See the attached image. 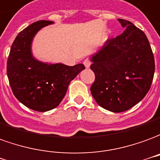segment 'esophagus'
<instances>
[{"label":"esophagus","mask_w":160,"mask_h":160,"mask_svg":"<svg viewBox=\"0 0 160 160\" xmlns=\"http://www.w3.org/2000/svg\"><path fill=\"white\" fill-rule=\"evenodd\" d=\"M90 64H91V62H90L89 58H86V59H84V61H83V64H84V66H85L86 68H89Z\"/></svg>","instance_id":"1"}]
</instances>
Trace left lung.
I'll return each instance as SVG.
<instances>
[{
    "mask_svg": "<svg viewBox=\"0 0 160 160\" xmlns=\"http://www.w3.org/2000/svg\"><path fill=\"white\" fill-rule=\"evenodd\" d=\"M125 31L108 38L91 58L95 81L90 91L107 110H128L147 95L155 71L153 53L143 31L128 20L119 19Z\"/></svg>",
    "mask_w": 160,
    "mask_h": 160,
    "instance_id": "obj_1",
    "label": "left lung"
}]
</instances>
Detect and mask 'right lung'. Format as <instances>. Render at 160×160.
<instances>
[{"mask_svg":"<svg viewBox=\"0 0 160 160\" xmlns=\"http://www.w3.org/2000/svg\"><path fill=\"white\" fill-rule=\"evenodd\" d=\"M52 23L50 20H38L20 32L13 42L7 63V74L14 96L25 106L39 112L58 106L71 80L85 69L82 64L74 66L47 64L32 58L33 36Z\"/></svg>","mask_w":160,"mask_h":160,"instance_id":"right-lung-1","label":"right lung"}]
</instances>
